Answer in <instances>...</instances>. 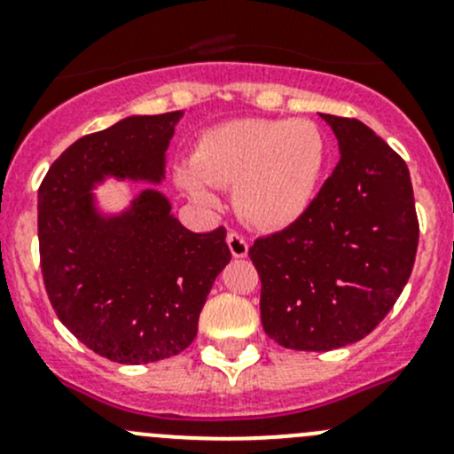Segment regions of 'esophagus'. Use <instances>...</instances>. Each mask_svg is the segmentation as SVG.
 I'll return each mask as SVG.
<instances>
[{
  "instance_id": "34e87169",
  "label": "esophagus",
  "mask_w": 454,
  "mask_h": 454,
  "mask_svg": "<svg viewBox=\"0 0 454 454\" xmlns=\"http://www.w3.org/2000/svg\"><path fill=\"white\" fill-rule=\"evenodd\" d=\"M226 241H228V248H231V254L235 256V259H244V256L248 254V241H246V237L239 235L237 231L228 232Z\"/></svg>"
}]
</instances>
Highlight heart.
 Listing matches in <instances>:
<instances>
[{"mask_svg": "<svg viewBox=\"0 0 454 454\" xmlns=\"http://www.w3.org/2000/svg\"><path fill=\"white\" fill-rule=\"evenodd\" d=\"M327 138L312 121L237 118L200 136L191 167L176 182L201 206H217L210 186H235V206L248 223L268 231L294 223L318 191Z\"/></svg>", "mask_w": 454, "mask_h": 454, "instance_id": "heart-1", "label": "heart"}]
</instances>
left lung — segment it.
Masks as SVG:
<instances>
[{
    "label": "left lung",
    "instance_id": "left-lung-1",
    "mask_svg": "<svg viewBox=\"0 0 454 454\" xmlns=\"http://www.w3.org/2000/svg\"><path fill=\"white\" fill-rule=\"evenodd\" d=\"M320 118L338 140L336 168L294 223L248 250L265 333L296 351L373 332L404 290L419 239L404 160L356 118Z\"/></svg>",
    "mask_w": 454,
    "mask_h": 454
}]
</instances>
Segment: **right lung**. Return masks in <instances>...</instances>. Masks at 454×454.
Returning <instances> with one entry per match:
<instances>
[{"label":"right lung","instance_id":"obj_1","mask_svg":"<svg viewBox=\"0 0 454 454\" xmlns=\"http://www.w3.org/2000/svg\"><path fill=\"white\" fill-rule=\"evenodd\" d=\"M182 112L129 116L67 146L39 186V256L59 320L94 354L146 364L184 351L200 312L231 261L226 228L191 232L160 191L103 215L105 177L160 184Z\"/></svg>","mask_w":454,"mask_h":454}]
</instances>
